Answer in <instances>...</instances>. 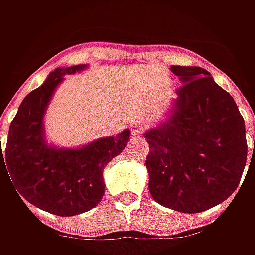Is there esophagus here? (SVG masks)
Here are the masks:
<instances>
[{
  "mask_svg": "<svg viewBox=\"0 0 255 255\" xmlns=\"http://www.w3.org/2000/svg\"><path fill=\"white\" fill-rule=\"evenodd\" d=\"M143 129H144V128H143L142 123L134 122L132 126H130V130H132V136H134V137H139V136L142 134Z\"/></svg>",
  "mask_w": 255,
  "mask_h": 255,
  "instance_id": "34e87169",
  "label": "esophagus"
}]
</instances>
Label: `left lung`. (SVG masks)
Masks as SVG:
<instances>
[{
	"mask_svg": "<svg viewBox=\"0 0 255 255\" xmlns=\"http://www.w3.org/2000/svg\"><path fill=\"white\" fill-rule=\"evenodd\" d=\"M181 86L143 136L149 191L163 207L200 213L227 200L247 162L246 125L230 93L199 66H171ZM243 186V184H241Z\"/></svg>",
	"mask_w": 255,
	"mask_h": 255,
	"instance_id": "8db88e82",
	"label": "left lung"
}]
</instances>
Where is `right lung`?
I'll return each mask as SVG.
<instances>
[{
    "label": "right lung",
    "instance_id": "obj_1",
    "mask_svg": "<svg viewBox=\"0 0 255 255\" xmlns=\"http://www.w3.org/2000/svg\"><path fill=\"white\" fill-rule=\"evenodd\" d=\"M88 68L85 64L56 68L48 75L44 84L25 96L9 126L5 150L0 146V171L2 166L10 173L18 197L62 217L98 206L105 194V166L130 140V130L125 129L118 136L99 137L79 147L48 142L45 115L56 88L66 75Z\"/></svg>",
    "mask_w": 255,
    "mask_h": 255
}]
</instances>
